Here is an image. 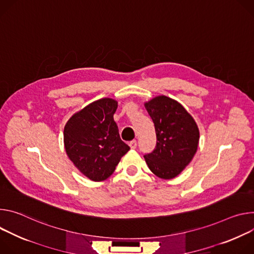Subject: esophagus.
Wrapping results in <instances>:
<instances>
[{"instance_id":"esophagus-1","label":"esophagus","mask_w":254,"mask_h":254,"mask_svg":"<svg viewBox=\"0 0 254 254\" xmlns=\"http://www.w3.org/2000/svg\"><path fill=\"white\" fill-rule=\"evenodd\" d=\"M129 146H130V148H131V149H135V148H136V146H137L136 140H132V141H130V142H129Z\"/></svg>"}]
</instances>
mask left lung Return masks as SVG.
I'll return each mask as SVG.
<instances>
[{
	"label": "left lung",
	"mask_w": 254,
	"mask_h": 254,
	"mask_svg": "<svg viewBox=\"0 0 254 254\" xmlns=\"http://www.w3.org/2000/svg\"><path fill=\"white\" fill-rule=\"evenodd\" d=\"M156 133V146L144 155L149 170L158 178L179 176L198 149L200 132L193 118L177 101L158 96L144 104Z\"/></svg>",
	"instance_id": "obj_1"
}]
</instances>
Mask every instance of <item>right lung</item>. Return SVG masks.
I'll use <instances>...</instances> for the list:
<instances>
[{"label":"right lung","instance_id":"obj_1","mask_svg":"<svg viewBox=\"0 0 254 254\" xmlns=\"http://www.w3.org/2000/svg\"><path fill=\"white\" fill-rule=\"evenodd\" d=\"M117 107L115 100L100 99L75 113L64 126L66 154L91 181L107 180L130 149L121 140L114 121Z\"/></svg>","mask_w":254,"mask_h":254}]
</instances>
